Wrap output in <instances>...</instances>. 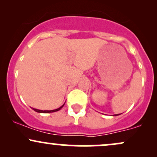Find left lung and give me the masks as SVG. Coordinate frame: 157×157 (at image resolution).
Masks as SVG:
<instances>
[{"label": "left lung", "instance_id": "obj_1", "mask_svg": "<svg viewBox=\"0 0 157 157\" xmlns=\"http://www.w3.org/2000/svg\"><path fill=\"white\" fill-rule=\"evenodd\" d=\"M115 115H117V114H115Z\"/></svg>", "mask_w": 157, "mask_h": 157}]
</instances>
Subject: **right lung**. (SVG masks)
<instances>
[{
	"label": "right lung",
	"instance_id": "add662e5",
	"mask_svg": "<svg viewBox=\"0 0 157 157\" xmlns=\"http://www.w3.org/2000/svg\"><path fill=\"white\" fill-rule=\"evenodd\" d=\"M63 105H64V104L62 106H60L59 109H57L55 110H51V111H42V110H38V109H33V110L34 111H35L36 112H38V113H52V112H55V111H59V110H60L63 107Z\"/></svg>",
	"mask_w": 157,
	"mask_h": 157
}]
</instances>
